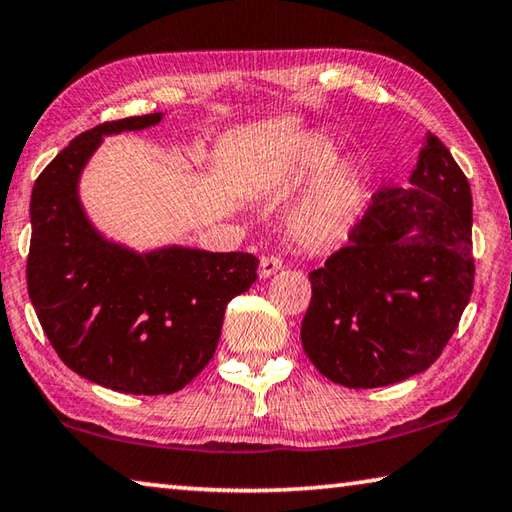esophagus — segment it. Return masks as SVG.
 I'll list each match as a JSON object with an SVG mask.
<instances>
[{
	"label": "esophagus",
	"mask_w": 512,
	"mask_h": 512,
	"mask_svg": "<svg viewBox=\"0 0 512 512\" xmlns=\"http://www.w3.org/2000/svg\"><path fill=\"white\" fill-rule=\"evenodd\" d=\"M282 268V259L277 255H264L259 259V275L262 277H271Z\"/></svg>",
	"instance_id": "obj_1"
}]
</instances>
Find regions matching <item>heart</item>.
Returning a JSON list of instances; mask_svg holds the SVG:
<instances>
[{
    "instance_id": "obj_1",
    "label": "heart",
    "mask_w": 512,
    "mask_h": 512,
    "mask_svg": "<svg viewBox=\"0 0 512 512\" xmlns=\"http://www.w3.org/2000/svg\"><path fill=\"white\" fill-rule=\"evenodd\" d=\"M334 146L325 140H314L302 153L291 173V180L302 183L325 171L334 162ZM361 173L352 162H341L320 180V185L307 196L293 216V235L309 248H327L345 237L361 203Z\"/></svg>"
}]
</instances>
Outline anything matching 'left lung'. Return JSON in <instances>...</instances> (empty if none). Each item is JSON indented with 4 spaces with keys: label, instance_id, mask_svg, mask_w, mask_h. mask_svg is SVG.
Instances as JSON below:
<instances>
[{
    "label": "left lung",
    "instance_id": "obj_1",
    "mask_svg": "<svg viewBox=\"0 0 512 512\" xmlns=\"http://www.w3.org/2000/svg\"><path fill=\"white\" fill-rule=\"evenodd\" d=\"M409 183L379 189L350 244L309 273L302 348L334 384L377 388L420 375L470 302L472 192L436 135Z\"/></svg>",
    "mask_w": 512,
    "mask_h": 512
}]
</instances>
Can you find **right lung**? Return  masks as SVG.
<instances>
[{"instance_id":"right-lung-1","label":"right lung","mask_w":512,"mask_h":512,"mask_svg":"<svg viewBox=\"0 0 512 512\" xmlns=\"http://www.w3.org/2000/svg\"><path fill=\"white\" fill-rule=\"evenodd\" d=\"M162 112L81 133L31 194L27 287L42 329L76 375L112 391L169 395L214 357L228 302L257 280L250 253L169 246L151 253L103 239L79 201V178L103 135L155 126Z\"/></svg>"}]
</instances>
